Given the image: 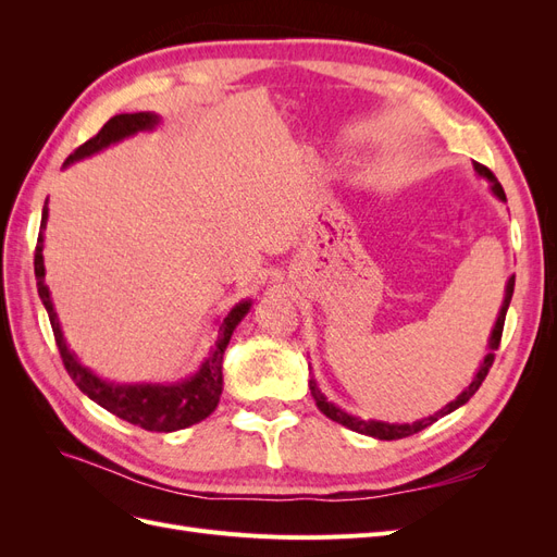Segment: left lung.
<instances>
[{"instance_id": "left-lung-1", "label": "left lung", "mask_w": 557, "mask_h": 557, "mask_svg": "<svg viewBox=\"0 0 557 557\" xmlns=\"http://www.w3.org/2000/svg\"><path fill=\"white\" fill-rule=\"evenodd\" d=\"M474 170H476L481 176H485L487 181L493 183V193H495L499 199L507 201V195H504V188H502V185L497 183L495 174H493L491 170H487L485 164H479V162H476V164H474ZM513 285H516V278L511 276V278H509V283H507V297H504V305H502L499 318H497L495 330H493V336H491V346H487V348H491V352H487V356H485V360H483V364H481V369H479L476 379L469 383V387H467V391H465L458 399L450 401V404H446V407H444L440 413H434V416H430V418L418 420V423H413V425H391V423H379V420H360V418H356V416H348V413H346V411H342V409H336L334 404H330L323 395H320L315 381H309L311 395H313V399H315V404H318V409L323 411L330 420H336V423H339V425H344V428H348V430H352V432H360V434L376 436V440H383V442L404 440V436H411V434H416V432H420V430L430 428L432 423H436V420L444 418L446 413L455 411L458 407H462L465 401H469V397L474 395V393L479 391V387H481V383L485 381L487 372H491V367H493V362H495V350L499 348V342H502L504 318H507V309H509V301H511V295H513Z\"/></svg>"}]
</instances>
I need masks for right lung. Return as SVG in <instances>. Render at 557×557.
<instances>
[{"instance_id": "add662e5", "label": "right lung", "mask_w": 557, "mask_h": 557, "mask_svg": "<svg viewBox=\"0 0 557 557\" xmlns=\"http://www.w3.org/2000/svg\"><path fill=\"white\" fill-rule=\"evenodd\" d=\"M158 123L156 113H121L113 115L111 121L99 129L92 139L86 144H81L74 153L66 158L64 164H72L74 160L88 158L97 150L107 148L109 144L121 141L129 134L139 132V129H150ZM48 209L44 207L41 213V230L46 225ZM39 230V239L35 248V274H37V285H39V297L44 301V307L50 318V327H53L55 334V344L60 350V358L66 372H70L72 381L81 387V393H86L92 401H97L99 407H104L113 416L121 420H127V423L137 425L148 432H174L190 428L199 420H205L213 409L218 407V399H221L223 393V352L230 344V336L237 327L239 320L248 313L250 301H244V305L234 307L225 320L218 327V342L215 348L209 356V360L201 364L199 372L190 379L183 381L178 385H111L102 379H97L92 372H88L86 367H81L76 358L70 352L64 344V336L60 332L58 323V313L53 309V301H50L48 288L44 283V232Z\"/></svg>"}]
</instances>
